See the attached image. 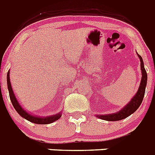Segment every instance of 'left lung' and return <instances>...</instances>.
Here are the masks:
<instances>
[{"label": "left lung", "mask_w": 155, "mask_h": 155, "mask_svg": "<svg viewBox=\"0 0 155 155\" xmlns=\"http://www.w3.org/2000/svg\"><path fill=\"white\" fill-rule=\"evenodd\" d=\"M137 54L140 61V70H141L142 74L140 84L139 88H138L137 93L134 94V97L127 103V105H126L119 112L115 113H111V114L95 115L96 117L101 119V120H106V121H118V120H124V119L130 116L140 107V105L142 101H143V96H144L145 88H146V85H147V74L144 68V65H143V59L137 53Z\"/></svg>", "instance_id": "8db88e82"}]
</instances>
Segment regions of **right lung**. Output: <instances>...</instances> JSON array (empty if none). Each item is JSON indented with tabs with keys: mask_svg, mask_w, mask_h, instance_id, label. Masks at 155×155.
I'll return each mask as SVG.
<instances>
[{
	"mask_svg": "<svg viewBox=\"0 0 155 155\" xmlns=\"http://www.w3.org/2000/svg\"><path fill=\"white\" fill-rule=\"evenodd\" d=\"M9 72L10 71H8V74H7V82H8V89L9 91V96H10V99L12 101V103L13 105L14 108L17 111V113H18L21 117L27 120L28 121L31 122L33 124H50L53 123V122L57 121L59 119L61 118L62 116V112L57 113L56 115H52L50 116H46V117H41V116H34V115L28 113L26 110H25L22 108L20 103L18 102V99L16 98L15 94L14 93L13 89L12 87V84L10 82V76H9Z\"/></svg>",
	"mask_w": 155,
	"mask_h": 155,
	"instance_id": "add662e5",
	"label": "right lung"
}]
</instances>
